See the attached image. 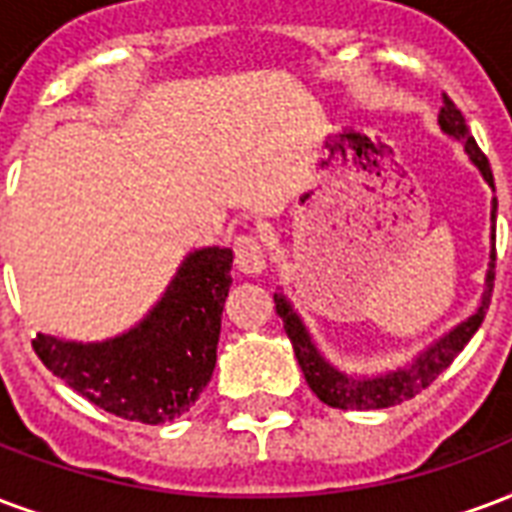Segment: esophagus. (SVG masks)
Returning a JSON list of instances; mask_svg holds the SVG:
<instances>
[{"label":"esophagus","instance_id":"1","mask_svg":"<svg viewBox=\"0 0 512 512\" xmlns=\"http://www.w3.org/2000/svg\"><path fill=\"white\" fill-rule=\"evenodd\" d=\"M236 266L241 274H263L266 271V249L257 236H238L236 238Z\"/></svg>","mask_w":512,"mask_h":512}]
</instances>
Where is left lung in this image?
Returning a JSON list of instances; mask_svg holds the SVG:
<instances>
[{
    "instance_id": "1",
    "label": "left lung",
    "mask_w": 512,
    "mask_h": 512,
    "mask_svg": "<svg viewBox=\"0 0 512 512\" xmlns=\"http://www.w3.org/2000/svg\"><path fill=\"white\" fill-rule=\"evenodd\" d=\"M439 130L448 138L458 140L464 151H467L469 162L480 170V176L488 187L494 189V176H491V165H488L486 154L478 149L475 138L469 135V127L461 111H458L448 94H442V111H439ZM494 266H497V198H491V255H488V271L483 295L475 312L469 314L467 320L453 325L445 336H439L437 342L429 344L426 350L418 352L410 363L388 369L380 374H347L336 369L328 358H325L320 347L314 344L312 333L301 320V314L295 312L293 304L287 301L285 293H274L276 314L285 323L287 339L293 342V352L298 358V366L304 372L309 388L320 401L336 410H385V407H396L401 401L418 396L423 388H429L431 382L437 380L439 374L448 369L458 352L467 347V342L475 336V331L486 317V309L491 304V290H494Z\"/></svg>"
}]
</instances>
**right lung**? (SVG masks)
I'll use <instances>...</instances> for the list:
<instances>
[{
    "label": "right lung",
    "mask_w": 512,
    "mask_h": 512,
    "mask_svg": "<svg viewBox=\"0 0 512 512\" xmlns=\"http://www.w3.org/2000/svg\"><path fill=\"white\" fill-rule=\"evenodd\" d=\"M230 268L233 249H195L130 331L105 342L37 333L34 352L73 391L116 418L149 426L181 418L206 391L217 366Z\"/></svg>",
    "instance_id": "add662e5"
}]
</instances>
